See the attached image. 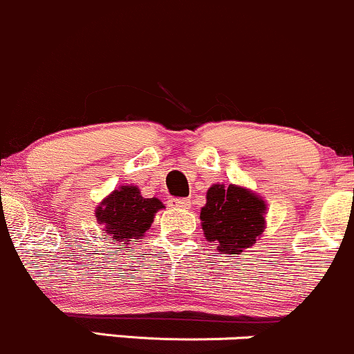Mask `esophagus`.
Wrapping results in <instances>:
<instances>
[{"instance_id": "1", "label": "esophagus", "mask_w": 354, "mask_h": 354, "mask_svg": "<svg viewBox=\"0 0 354 354\" xmlns=\"http://www.w3.org/2000/svg\"><path fill=\"white\" fill-rule=\"evenodd\" d=\"M170 206L176 209H191L192 203L191 199H172L170 201Z\"/></svg>"}]
</instances>
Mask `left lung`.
<instances>
[{
    "label": "left lung",
    "mask_w": 354,
    "mask_h": 354,
    "mask_svg": "<svg viewBox=\"0 0 354 354\" xmlns=\"http://www.w3.org/2000/svg\"><path fill=\"white\" fill-rule=\"evenodd\" d=\"M267 203L257 192L236 184H212L201 207V226L207 241L221 253L239 254L263 234Z\"/></svg>",
    "instance_id": "1"
}]
</instances>
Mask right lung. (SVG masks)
Segmentation results:
<instances>
[{
	"instance_id": "obj_1",
	"label": "right lung",
	"mask_w": 354,
	"mask_h": 354,
	"mask_svg": "<svg viewBox=\"0 0 354 354\" xmlns=\"http://www.w3.org/2000/svg\"><path fill=\"white\" fill-rule=\"evenodd\" d=\"M165 206L157 197L142 196L136 185H121L106 196L96 207V221L102 226L106 239L128 246L133 239H143L155 214Z\"/></svg>"
}]
</instances>
